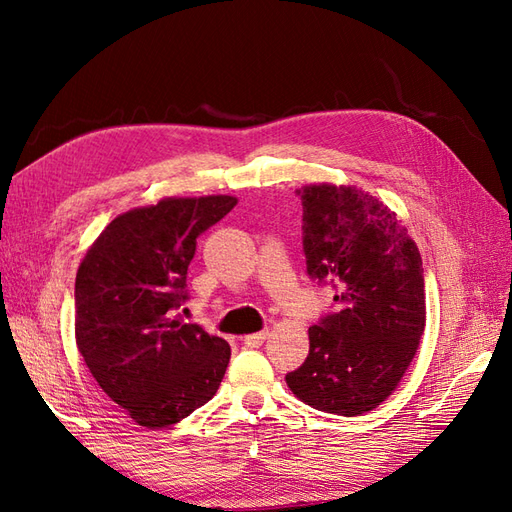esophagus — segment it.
<instances>
[{"label":"esophagus","instance_id":"esophagus-1","mask_svg":"<svg viewBox=\"0 0 512 512\" xmlns=\"http://www.w3.org/2000/svg\"><path fill=\"white\" fill-rule=\"evenodd\" d=\"M267 331H260V333H252V335H245V337H241V342L247 346V348H258V346H262L265 344V339H267Z\"/></svg>","mask_w":512,"mask_h":512}]
</instances>
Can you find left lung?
Instances as JSON below:
<instances>
[{
	"label": "left lung",
	"mask_w": 512,
	"mask_h": 512,
	"mask_svg": "<svg viewBox=\"0 0 512 512\" xmlns=\"http://www.w3.org/2000/svg\"><path fill=\"white\" fill-rule=\"evenodd\" d=\"M297 194L307 275L337 290V309L309 327L307 359L286 384L316 410L361 416L397 389L421 342V252L376 196L331 183Z\"/></svg>",
	"instance_id": "8db88e82"
}]
</instances>
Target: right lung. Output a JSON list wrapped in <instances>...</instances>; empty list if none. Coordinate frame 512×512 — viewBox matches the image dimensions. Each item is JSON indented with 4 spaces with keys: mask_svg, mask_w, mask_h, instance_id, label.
I'll return each mask as SVG.
<instances>
[{
    "mask_svg": "<svg viewBox=\"0 0 512 512\" xmlns=\"http://www.w3.org/2000/svg\"><path fill=\"white\" fill-rule=\"evenodd\" d=\"M235 205L220 194L121 213L76 273V346L100 389L147 429L205 406L226 374L230 346L177 309L196 239Z\"/></svg>",
    "mask_w": 512,
    "mask_h": 512,
    "instance_id": "1",
    "label": "right lung"
}]
</instances>
